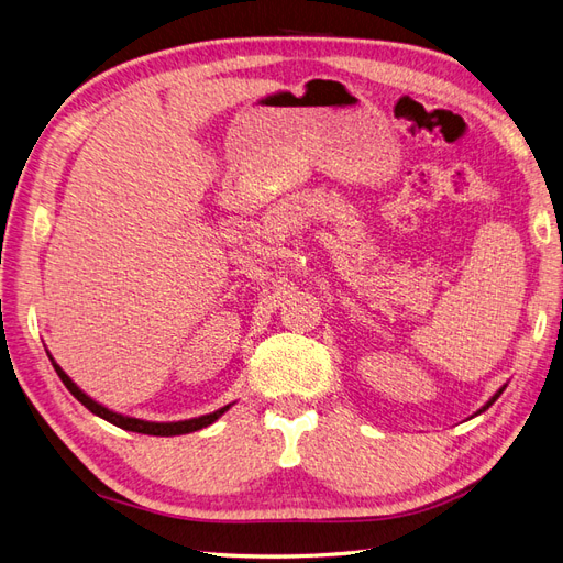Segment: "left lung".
I'll return each mask as SVG.
<instances>
[{
	"label": "left lung",
	"instance_id": "8db88e82",
	"mask_svg": "<svg viewBox=\"0 0 563 563\" xmlns=\"http://www.w3.org/2000/svg\"><path fill=\"white\" fill-rule=\"evenodd\" d=\"M503 389H505V387H503ZM503 389H500V391H498V395H496V397H493V399H490V401H488V404H486V406H484V408H482V411H486V408H488V406H490V404H493V401H496V399H498V397H500V395H503Z\"/></svg>",
	"mask_w": 563,
	"mask_h": 563
}]
</instances>
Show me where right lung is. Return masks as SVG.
<instances>
[{
	"instance_id": "right-lung-1",
	"label": "right lung",
	"mask_w": 563,
	"mask_h": 563,
	"mask_svg": "<svg viewBox=\"0 0 563 563\" xmlns=\"http://www.w3.org/2000/svg\"><path fill=\"white\" fill-rule=\"evenodd\" d=\"M51 364H54V368H56V373H58V378L63 380V385L73 391L75 395V399L77 401H81L84 406L89 408L91 413H96V416H100V418H106L108 422H112V424H117V428H122V430H131V432H141V434H152V437H176V434H187V432H197V430H201V428H207V424H211V422H216L220 416H223L230 406H223V408H218L216 413H209V416H201V418H192V420H180V422H147V420H139V418H126V416H119V413H112L110 408H106V406H100V404H96L91 397H87L84 395V391L67 378V373L51 360Z\"/></svg>"
}]
</instances>
